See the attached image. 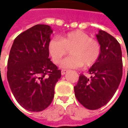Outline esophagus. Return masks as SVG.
Here are the masks:
<instances>
[{"label": "esophagus", "instance_id": "esophagus-1", "mask_svg": "<svg viewBox=\"0 0 128 128\" xmlns=\"http://www.w3.org/2000/svg\"><path fill=\"white\" fill-rule=\"evenodd\" d=\"M66 72H67L66 70H62L61 71V75L62 76H64Z\"/></svg>", "mask_w": 128, "mask_h": 128}]
</instances>
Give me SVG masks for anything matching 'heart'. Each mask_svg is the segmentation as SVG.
Segmentation results:
<instances>
[{
  "mask_svg": "<svg viewBox=\"0 0 128 128\" xmlns=\"http://www.w3.org/2000/svg\"><path fill=\"white\" fill-rule=\"evenodd\" d=\"M48 52L52 61L58 64L69 51L72 56L62 62V68H78L83 65L90 67L98 61L100 54V46L96 39L81 30L68 32L60 38H54L48 42Z\"/></svg>",
  "mask_w": 128,
  "mask_h": 128,
  "instance_id": "heart-1",
  "label": "heart"
}]
</instances>
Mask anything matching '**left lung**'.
<instances>
[{
	"label": "left lung",
	"mask_w": 128,
	"mask_h": 128,
	"mask_svg": "<svg viewBox=\"0 0 128 128\" xmlns=\"http://www.w3.org/2000/svg\"><path fill=\"white\" fill-rule=\"evenodd\" d=\"M100 45V54L89 69L90 78L81 75L74 87L79 102L89 110H97L106 105L116 93L122 76V50L113 36L100 30L96 35Z\"/></svg>",
	"instance_id": "left-lung-1"
}]
</instances>
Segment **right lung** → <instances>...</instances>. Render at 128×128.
Segmentation results:
<instances>
[{
  "instance_id": "1",
  "label": "right lung",
  "mask_w": 128,
  "mask_h": 128,
  "mask_svg": "<svg viewBox=\"0 0 128 128\" xmlns=\"http://www.w3.org/2000/svg\"><path fill=\"white\" fill-rule=\"evenodd\" d=\"M52 30L38 24L14 40L8 60L7 78L17 102L23 108L40 112L50 105L61 71L48 58Z\"/></svg>"
}]
</instances>
